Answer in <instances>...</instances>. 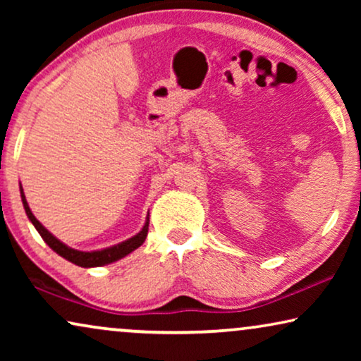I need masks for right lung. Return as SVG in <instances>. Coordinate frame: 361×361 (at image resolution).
Segmentation results:
<instances>
[{
    "instance_id": "add662e5",
    "label": "right lung",
    "mask_w": 361,
    "mask_h": 361,
    "mask_svg": "<svg viewBox=\"0 0 361 361\" xmlns=\"http://www.w3.org/2000/svg\"><path fill=\"white\" fill-rule=\"evenodd\" d=\"M19 189H21V200H23L24 210H26L27 219L31 220V224L34 226H36V230L39 231V235L42 236V240L46 241V243L51 246V248L56 251L59 256H62V258H66L67 261H71V263H73V264L82 266V268H93V266L110 264V263H113V261L125 258L126 255H130L131 251L140 248V246L145 243V240L147 236V230H149V219L146 220V224H145V226H142V230L140 231V233L131 236L130 240L121 241V243H118L115 246H110V248L98 250V251L73 250V248H71V246L63 245L61 240H57L56 236L51 233V231H47V228H44L41 221H39L36 216L32 215L31 209H29L26 195H24V192H23V187H19Z\"/></svg>"
}]
</instances>
